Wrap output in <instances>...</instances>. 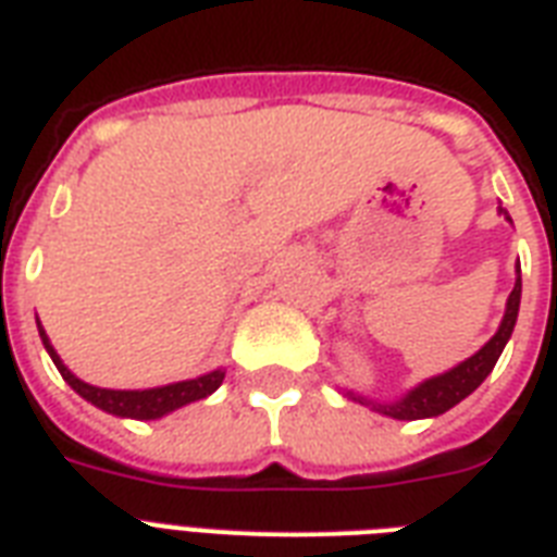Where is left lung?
I'll return each mask as SVG.
<instances>
[{"mask_svg":"<svg viewBox=\"0 0 557 557\" xmlns=\"http://www.w3.org/2000/svg\"><path fill=\"white\" fill-rule=\"evenodd\" d=\"M506 216V222H511V216L503 208H497ZM520 265H518V280H515V288H511L509 300H506V312H503V321L497 326V332L492 335V341L480 347L471 358H466L462 364L450 367V370L440 372V375H431V379L419 381L416 387H410L405 396L393 398V401H375V398L358 396L352 389H347V396L358 405H367L370 410L381 416H389V419H405V422H413V419H433V416L445 413L454 405H459L462 398L471 396L480 384L485 381V375L494 370L497 358H500L503 347L509 344L511 332H515V323H518L520 312Z\"/></svg>","mask_w":557,"mask_h":557,"instance_id":"left-lung-1","label":"left lung"}]
</instances>
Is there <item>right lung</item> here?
<instances>
[{"label": "right lung", "instance_id": "right-lung-1", "mask_svg": "<svg viewBox=\"0 0 557 557\" xmlns=\"http://www.w3.org/2000/svg\"><path fill=\"white\" fill-rule=\"evenodd\" d=\"M39 338L46 344L48 356L54 361V367L60 370V375L65 379V384L83 396L86 401H91L100 410H107L112 416H121V419H161V416L173 413L178 407L190 405V401H199V398H208L213 389H219L222 379H225V370H210L199 379L187 381H173V384H164V387H147V389H109V387H95V384H86L83 379H77L69 367L63 364V358L57 356V349L51 347L46 330L39 326Z\"/></svg>", "mask_w": 557, "mask_h": 557}]
</instances>
